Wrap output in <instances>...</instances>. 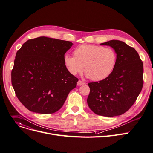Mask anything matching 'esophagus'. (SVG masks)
I'll return each mask as SVG.
<instances>
[{"label":"esophagus","instance_id":"1","mask_svg":"<svg viewBox=\"0 0 153 153\" xmlns=\"http://www.w3.org/2000/svg\"><path fill=\"white\" fill-rule=\"evenodd\" d=\"M84 84H85V82H83V81H82V80H79L77 82V85H79V86L83 85Z\"/></svg>","mask_w":153,"mask_h":153}]
</instances>
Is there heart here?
I'll use <instances>...</instances> for the list:
<instances>
[{
	"label": "heart",
	"instance_id": "obj_1",
	"mask_svg": "<svg viewBox=\"0 0 153 153\" xmlns=\"http://www.w3.org/2000/svg\"><path fill=\"white\" fill-rule=\"evenodd\" d=\"M74 56L65 55L64 63L69 72L76 75L85 68L86 76L95 81L107 78L115 67L117 55L111 47L82 45L74 50Z\"/></svg>",
	"mask_w": 153,
	"mask_h": 153
}]
</instances>
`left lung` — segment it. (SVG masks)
I'll list each match as a JSON object with an SVG mask.
<instances>
[{
	"label": "left lung",
	"instance_id": "obj_1",
	"mask_svg": "<svg viewBox=\"0 0 153 153\" xmlns=\"http://www.w3.org/2000/svg\"><path fill=\"white\" fill-rule=\"evenodd\" d=\"M109 45L117 54L115 67L110 75L98 82L88 83L90 109L96 114L113 117L123 114L133 105L143 85V64L135 49L125 42L111 40Z\"/></svg>",
	"mask_w": 153,
	"mask_h": 153
}]
</instances>
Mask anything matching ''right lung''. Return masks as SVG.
<instances>
[{
  "instance_id": "right-lung-1",
  "label": "right lung",
  "mask_w": 153,
  "mask_h": 153,
  "mask_svg": "<svg viewBox=\"0 0 153 153\" xmlns=\"http://www.w3.org/2000/svg\"><path fill=\"white\" fill-rule=\"evenodd\" d=\"M73 44L39 37L27 40L17 51L12 84L17 98L27 109L52 114L63 106L79 80L64 63L65 54Z\"/></svg>"
}]
</instances>
